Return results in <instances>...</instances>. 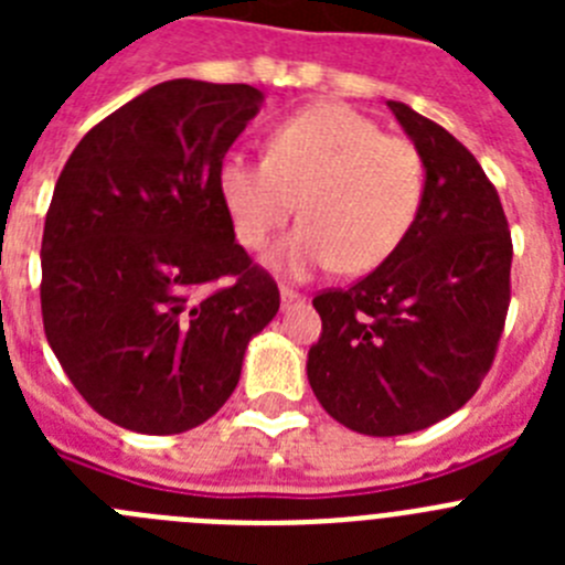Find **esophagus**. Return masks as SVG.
Listing matches in <instances>:
<instances>
[{"label":"esophagus","instance_id":"obj_1","mask_svg":"<svg viewBox=\"0 0 565 565\" xmlns=\"http://www.w3.org/2000/svg\"><path fill=\"white\" fill-rule=\"evenodd\" d=\"M279 299H282V308H288V306H297V302H302V294L299 291H294V288H279Z\"/></svg>","mask_w":565,"mask_h":565}]
</instances>
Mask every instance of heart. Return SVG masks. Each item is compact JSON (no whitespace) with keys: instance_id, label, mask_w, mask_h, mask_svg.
<instances>
[{"instance_id":"b5f03b06","label":"heart","mask_w":565,"mask_h":565,"mask_svg":"<svg viewBox=\"0 0 565 565\" xmlns=\"http://www.w3.org/2000/svg\"><path fill=\"white\" fill-rule=\"evenodd\" d=\"M217 192L239 246L259 252L299 223L266 257L274 274L308 279L337 266L379 268L396 254L424 203V161L404 138L342 104H311L271 129L266 161L223 158Z\"/></svg>"}]
</instances>
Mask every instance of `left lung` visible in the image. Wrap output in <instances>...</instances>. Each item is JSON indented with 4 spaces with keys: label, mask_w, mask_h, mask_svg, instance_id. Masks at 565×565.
<instances>
[{
    "label": "left lung",
    "mask_w": 565,
    "mask_h": 565,
    "mask_svg": "<svg viewBox=\"0 0 565 565\" xmlns=\"http://www.w3.org/2000/svg\"><path fill=\"white\" fill-rule=\"evenodd\" d=\"M424 161L418 221L393 257L348 291L313 297L322 337L308 382L362 436H407L481 387L509 308L512 237L495 186L461 141L387 102Z\"/></svg>",
    "instance_id": "left-lung-1"
}]
</instances>
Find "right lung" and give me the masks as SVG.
I'll list each match as a JSON object with an SVG mask.
<instances>
[{
    "label": "right lung",
    "instance_id": "right-lung-1",
    "mask_svg": "<svg viewBox=\"0 0 565 565\" xmlns=\"http://www.w3.org/2000/svg\"><path fill=\"white\" fill-rule=\"evenodd\" d=\"M263 98L252 84H154L89 129L58 174L44 333L84 402L124 430L174 436L212 418L277 317V282L234 239L217 192ZM217 278L233 282L206 292Z\"/></svg>",
    "mask_w": 565,
    "mask_h": 565
}]
</instances>
